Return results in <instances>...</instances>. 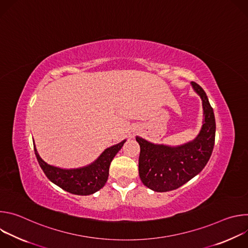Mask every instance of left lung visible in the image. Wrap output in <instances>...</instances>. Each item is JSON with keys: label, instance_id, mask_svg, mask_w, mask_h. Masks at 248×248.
Here are the masks:
<instances>
[{"label": "left lung", "instance_id": "left-lung-1", "mask_svg": "<svg viewBox=\"0 0 248 248\" xmlns=\"http://www.w3.org/2000/svg\"><path fill=\"white\" fill-rule=\"evenodd\" d=\"M203 106V124L197 137L180 146L154 144L136 136L140 145L138 171L141 182L157 192L179 188L198 174L208 163L215 144L216 122L208 97L200 85L191 82Z\"/></svg>", "mask_w": 248, "mask_h": 248}]
</instances>
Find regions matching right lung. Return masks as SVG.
Masks as SVG:
<instances>
[{
    "label": "right lung",
    "instance_id": "add662e5",
    "mask_svg": "<svg viewBox=\"0 0 248 248\" xmlns=\"http://www.w3.org/2000/svg\"><path fill=\"white\" fill-rule=\"evenodd\" d=\"M125 139L106 149L92 164L78 169H61L41 159L34 144L37 161L47 178L63 190L77 195H89L101 189L109 176V168L116 154L124 146Z\"/></svg>",
    "mask_w": 248,
    "mask_h": 248
}]
</instances>
